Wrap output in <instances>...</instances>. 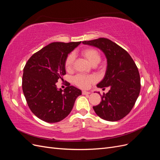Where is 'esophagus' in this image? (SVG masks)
<instances>
[{"instance_id": "34e87169", "label": "esophagus", "mask_w": 160, "mask_h": 160, "mask_svg": "<svg viewBox=\"0 0 160 160\" xmlns=\"http://www.w3.org/2000/svg\"><path fill=\"white\" fill-rule=\"evenodd\" d=\"M82 94H83V95H88V94H90V92L86 91H82Z\"/></svg>"}]
</instances>
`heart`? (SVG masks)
<instances>
[{"mask_svg": "<svg viewBox=\"0 0 160 160\" xmlns=\"http://www.w3.org/2000/svg\"><path fill=\"white\" fill-rule=\"evenodd\" d=\"M81 55L88 60L91 65H98L101 59V56L98 50L95 48H87L81 51ZM74 55L70 53L65 58L64 66L67 71H71L72 69L74 62ZM73 83L82 89H87L97 81V77L93 75H77L72 79Z\"/></svg>", "mask_w": 160, "mask_h": 160, "instance_id": "heart-1", "label": "heart"}]
</instances>
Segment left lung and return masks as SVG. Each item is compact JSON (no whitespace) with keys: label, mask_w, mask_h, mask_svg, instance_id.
Listing matches in <instances>:
<instances>
[{"label":"left lung","mask_w":160,"mask_h":160,"mask_svg":"<svg viewBox=\"0 0 160 160\" xmlns=\"http://www.w3.org/2000/svg\"><path fill=\"white\" fill-rule=\"evenodd\" d=\"M83 43L101 49L108 61L105 75L97 86L103 89L109 87L110 89L101 96L100 103L93 106L95 112L109 122L123 119L132 109L141 89L136 65L126 51L108 38H99Z\"/></svg>","instance_id":"1"}]
</instances>
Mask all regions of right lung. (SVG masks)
<instances>
[{
	"mask_svg": "<svg viewBox=\"0 0 160 160\" xmlns=\"http://www.w3.org/2000/svg\"><path fill=\"white\" fill-rule=\"evenodd\" d=\"M81 42H54L30 57L24 67L22 88L31 111L48 123L65 119L71 111L81 91L67 85L62 91L57 88L58 80L66 74V57Z\"/></svg>",
	"mask_w": 160,
	"mask_h": 160,
	"instance_id": "add662e5",
	"label": "right lung"
}]
</instances>
